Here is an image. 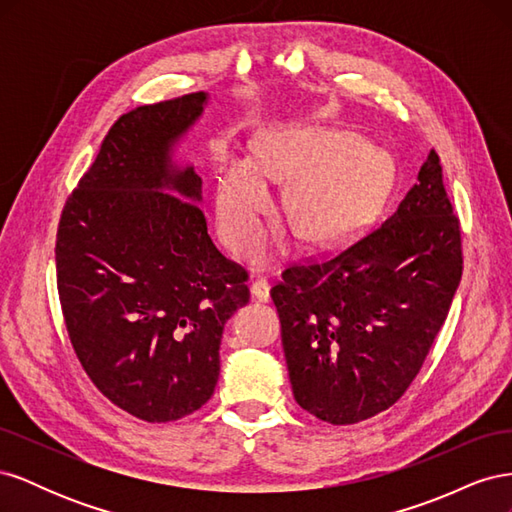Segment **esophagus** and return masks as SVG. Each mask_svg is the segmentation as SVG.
<instances>
[{"instance_id": "obj_1", "label": "esophagus", "mask_w": 512, "mask_h": 512, "mask_svg": "<svg viewBox=\"0 0 512 512\" xmlns=\"http://www.w3.org/2000/svg\"><path fill=\"white\" fill-rule=\"evenodd\" d=\"M250 294L254 301H260V303H267L271 299V286L267 280H256L252 286H250Z\"/></svg>"}]
</instances>
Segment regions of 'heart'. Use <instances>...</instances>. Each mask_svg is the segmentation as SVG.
<instances>
[{"mask_svg": "<svg viewBox=\"0 0 512 512\" xmlns=\"http://www.w3.org/2000/svg\"><path fill=\"white\" fill-rule=\"evenodd\" d=\"M288 179L284 203L303 237L337 247L359 235L382 203L389 162L350 132L284 128L258 138L252 162L230 158L215 177V220L232 252L245 250L258 235L271 205L267 181Z\"/></svg>", "mask_w": 512, "mask_h": 512, "instance_id": "heart-1", "label": "heart"}]
</instances>
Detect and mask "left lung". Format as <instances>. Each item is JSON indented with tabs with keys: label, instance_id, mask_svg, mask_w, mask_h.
<instances>
[{
	"label": "left lung",
	"instance_id": "8db88e82",
	"mask_svg": "<svg viewBox=\"0 0 512 512\" xmlns=\"http://www.w3.org/2000/svg\"><path fill=\"white\" fill-rule=\"evenodd\" d=\"M461 265L459 220L431 149L389 220L273 286L297 404L333 425L391 408L446 320Z\"/></svg>",
	"mask_w": 512,
	"mask_h": 512
}]
</instances>
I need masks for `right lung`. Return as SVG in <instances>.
<instances>
[{"instance_id":"add662e5","label":"right lung","mask_w":512,"mask_h":512,"mask_svg":"<svg viewBox=\"0 0 512 512\" xmlns=\"http://www.w3.org/2000/svg\"><path fill=\"white\" fill-rule=\"evenodd\" d=\"M207 102L198 91L121 115L57 230L74 352L102 395L147 423L207 404L224 324L250 301L247 273L207 232L203 181L175 160Z\"/></svg>"}]
</instances>
